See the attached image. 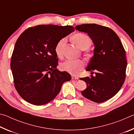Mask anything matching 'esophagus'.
<instances>
[{
  "mask_svg": "<svg viewBox=\"0 0 134 134\" xmlns=\"http://www.w3.org/2000/svg\"><path fill=\"white\" fill-rule=\"evenodd\" d=\"M71 79H72V80H79V77H77V76H74V75H72L71 76Z\"/></svg>",
  "mask_w": 134,
  "mask_h": 134,
  "instance_id": "34e87169",
  "label": "esophagus"
}]
</instances>
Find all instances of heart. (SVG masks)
Wrapping results in <instances>:
<instances>
[{
  "mask_svg": "<svg viewBox=\"0 0 134 134\" xmlns=\"http://www.w3.org/2000/svg\"><path fill=\"white\" fill-rule=\"evenodd\" d=\"M72 40L75 44L81 49H87L92 43L91 39L89 36L83 33H77L74 35ZM65 41V38L60 40L56 44L55 51L58 57L62 55V46ZM85 66V63L81 60H68L61 63L60 69L63 71L69 72L72 74H77Z\"/></svg>",
  "mask_w": 134,
  "mask_h": 134,
  "instance_id": "heart-1",
  "label": "heart"
}]
</instances>
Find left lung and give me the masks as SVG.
I'll return each mask as SVG.
<instances>
[{"instance_id": "8db88e82", "label": "left lung", "mask_w": 134, "mask_h": 134, "mask_svg": "<svg viewBox=\"0 0 134 134\" xmlns=\"http://www.w3.org/2000/svg\"><path fill=\"white\" fill-rule=\"evenodd\" d=\"M76 30L87 34L94 44L93 55L86 71L96 76L81 78L87 87L83 96L96 103L112 98L121 89L125 79L127 66L125 51L118 36L112 29L95 24H82Z\"/></svg>"}]
</instances>
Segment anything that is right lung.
Returning a JSON list of instances; mask_svg holds the SVG:
<instances>
[{
    "mask_svg": "<svg viewBox=\"0 0 134 134\" xmlns=\"http://www.w3.org/2000/svg\"><path fill=\"white\" fill-rule=\"evenodd\" d=\"M74 31L70 25H41L26 29L15 45L10 69L15 89L22 99L35 105L49 102L71 75L57 69V42Z\"/></svg>",
    "mask_w": 134,
    "mask_h": 134,
    "instance_id": "add662e5",
    "label": "right lung"
}]
</instances>
